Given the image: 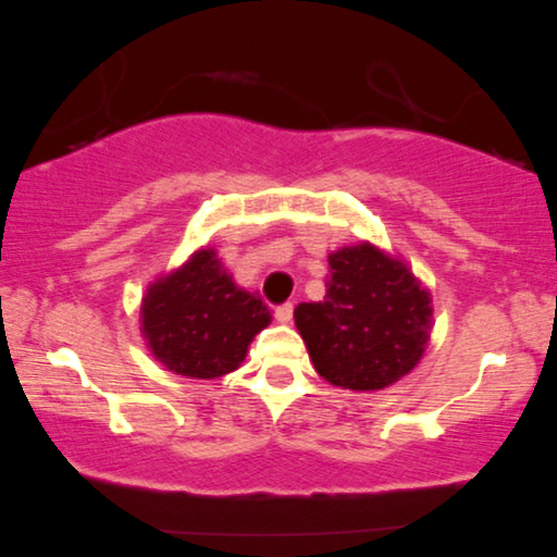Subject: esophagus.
<instances>
[{
	"mask_svg": "<svg viewBox=\"0 0 557 557\" xmlns=\"http://www.w3.org/2000/svg\"><path fill=\"white\" fill-rule=\"evenodd\" d=\"M294 318V306L292 304H282L277 310H275V320L280 324H289Z\"/></svg>",
	"mask_w": 557,
	"mask_h": 557,
	"instance_id": "esophagus-1",
	"label": "esophagus"
}]
</instances>
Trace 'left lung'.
<instances>
[{"instance_id": "left-lung-1", "label": "left lung", "mask_w": 557, "mask_h": 557, "mask_svg": "<svg viewBox=\"0 0 557 557\" xmlns=\"http://www.w3.org/2000/svg\"><path fill=\"white\" fill-rule=\"evenodd\" d=\"M330 268L324 301L294 310L312 367L338 388L393 386L431 341V292L403 259L367 239L332 251Z\"/></svg>"}]
</instances>
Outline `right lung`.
<instances>
[{
    "label": "right lung",
    "mask_w": 557,
    "mask_h": 557,
    "mask_svg": "<svg viewBox=\"0 0 557 557\" xmlns=\"http://www.w3.org/2000/svg\"><path fill=\"white\" fill-rule=\"evenodd\" d=\"M270 320L268 306L237 287L211 247L157 277L140 301V334L152 358L188 379L235 372Z\"/></svg>",
    "instance_id": "1"
}]
</instances>
